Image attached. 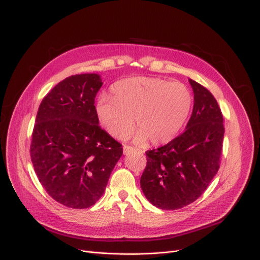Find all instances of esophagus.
I'll use <instances>...</instances> for the list:
<instances>
[{
  "mask_svg": "<svg viewBox=\"0 0 260 260\" xmlns=\"http://www.w3.org/2000/svg\"><path fill=\"white\" fill-rule=\"evenodd\" d=\"M133 150H134V148H133V147H129V146H124V147H123V152H124V154H128V153L132 152Z\"/></svg>",
  "mask_w": 260,
  "mask_h": 260,
  "instance_id": "esophagus-1",
  "label": "esophagus"
}]
</instances>
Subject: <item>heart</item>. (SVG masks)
I'll return each mask as SVG.
<instances>
[{"instance_id": "heart-1", "label": "heart", "mask_w": 260, "mask_h": 260, "mask_svg": "<svg viewBox=\"0 0 260 260\" xmlns=\"http://www.w3.org/2000/svg\"><path fill=\"white\" fill-rule=\"evenodd\" d=\"M191 93L181 83L153 78L132 77L112 88V97L101 95L95 111L100 124L110 135L123 139L136 124V143L148 139L153 145L172 140L186 122L191 108Z\"/></svg>"}]
</instances>
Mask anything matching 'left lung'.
I'll return each instance as SVG.
<instances>
[{
    "instance_id": "left-lung-1",
    "label": "left lung",
    "mask_w": 260,
    "mask_h": 260,
    "mask_svg": "<svg viewBox=\"0 0 260 260\" xmlns=\"http://www.w3.org/2000/svg\"><path fill=\"white\" fill-rule=\"evenodd\" d=\"M188 81L194 108L186 128L167 145L146 152L147 166L140 177L146 198L163 210L194 203L220 168L223 116L208 89L192 79Z\"/></svg>"
}]
</instances>
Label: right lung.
<instances>
[{
  "instance_id": "1",
  "label": "right lung",
  "mask_w": 260,
  "mask_h": 260,
  "mask_svg": "<svg viewBox=\"0 0 260 260\" xmlns=\"http://www.w3.org/2000/svg\"><path fill=\"white\" fill-rule=\"evenodd\" d=\"M98 74L73 75L43 98L37 113L30 157L44 189L69 208L93 206L123 154L120 143L99 126L94 98Z\"/></svg>"
}]
</instances>
